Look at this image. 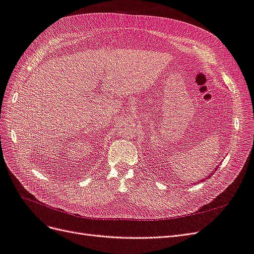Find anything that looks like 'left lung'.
Segmentation results:
<instances>
[{"mask_svg":"<svg viewBox=\"0 0 254 254\" xmlns=\"http://www.w3.org/2000/svg\"><path fill=\"white\" fill-rule=\"evenodd\" d=\"M217 168H218V166H216V167H215V170H214V171H212V173H211V174H210V175H209V176H207V177H205V178H204V179H202V180H200V181H198V182H197V183H199V182H202V181H204V180H206V179H207V178H210V177H211V176H212V175H214V173H215V172H216V170H217Z\"/></svg>","mask_w":254,"mask_h":254,"instance_id":"left-lung-1","label":"left lung"}]
</instances>
